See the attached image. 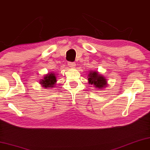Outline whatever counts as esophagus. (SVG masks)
Returning <instances> with one entry per match:
<instances>
[{
  "label": "esophagus",
  "instance_id": "1",
  "mask_svg": "<svg viewBox=\"0 0 150 150\" xmlns=\"http://www.w3.org/2000/svg\"><path fill=\"white\" fill-rule=\"evenodd\" d=\"M68 65H69V67L71 68H75L76 67V64L75 62H68Z\"/></svg>",
  "mask_w": 150,
  "mask_h": 150
}]
</instances>
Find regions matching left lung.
<instances>
[{
    "label": "left lung",
    "instance_id": "8db88e82",
    "mask_svg": "<svg viewBox=\"0 0 150 150\" xmlns=\"http://www.w3.org/2000/svg\"><path fill=\"white\" fill-rule=\"evenodd\" d=\"M88 83L93 85L96 88L103 89L107 86V81L103 75L97 71H90L88 74Z\"/></svg>",
    "mask_w": 150,
    "mask_h": 150
}]
</instances>
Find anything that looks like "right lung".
<instances>
[{
    "label": "right lung",
    "mask_w": 150,
    "mask_h": 150,
    "mask_svg": "<svg viewBox=\"0 0 150 150\" xmlns=\"http://www.w3.org/2000/svg\"><path fill=\"white\" fill-rule=\"evenodd\" d=\"M56 82V76H55V74L53 73H49L47 75H45L44 76L43 79H42L40 81V83L44 88L53 87L55 85Z\"/></svg>",
    "instance_id": "right-lung-1"
}]
</instances>
